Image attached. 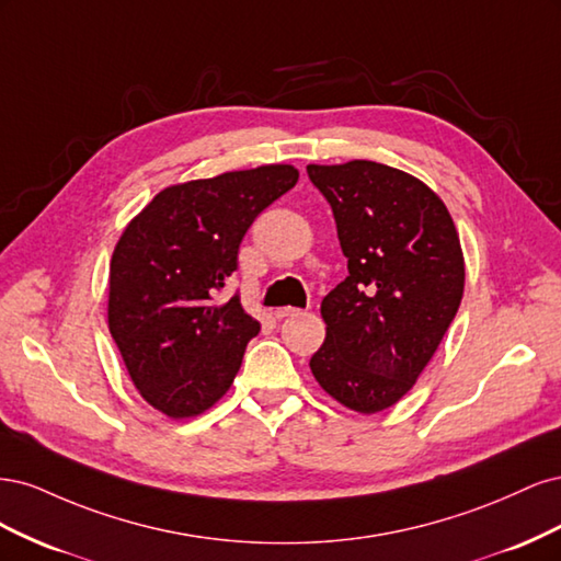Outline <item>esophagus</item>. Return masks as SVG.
Returning <instances> with one entry per match:
<instances>
[{"mask_svg": "<svg viewBox=\"0 0 561 561\" xmlns=\"http://www.w3.org/2000/svg\"><path fill=\"white\" fill-rule=\"evenodd\" d=\"M299 313V309H293V307H280V309H276L274 311V316L278 318V320H283V318H290V316H297Z\"/></svg>", "mask_w": 561, "mask_h": 561, "instance_id": "34e87169", "label": "esophagus"}]
</instances>
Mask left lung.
Here are the masks:
<instances>
[{
  "label": "left lung",
  "mask_w": 561,
  "mask_h": 561,
  "mask_svg": "<svg viewBox=\"0 0 561 561\" xmlns=\"http://www.w3.org/2000/svg\"><path fill=\"white\" fill-rule=\"evenodd\" d=\"M328 198L348 276L320 304L325 342L311 371L358 414L393 407L416 383L463 297L454 219L428 184L377 161L309 163Z\"/></svg>",
  "instance_id": "8db88e82"
}]
</instances>
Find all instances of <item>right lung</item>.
Here are the masks:
<instances>
[{"instance_id": "obj_1", "label": "right lung", "mask_w": 561, "mask_h": 561, "mask_svg": "<svg viewBox=\"0 0 561 561\" xmlns=\"http://www.w3.org/2000/svg\"><path fill=\"white\" fill-rule=\"evenodd\" d=\"M299 180L287 163L165 186L135 215L110 262L107 325L138 393L171 419L198 416L239 375L260 322L217 299L239 245Z\"/></svg>"}]
</instances>
